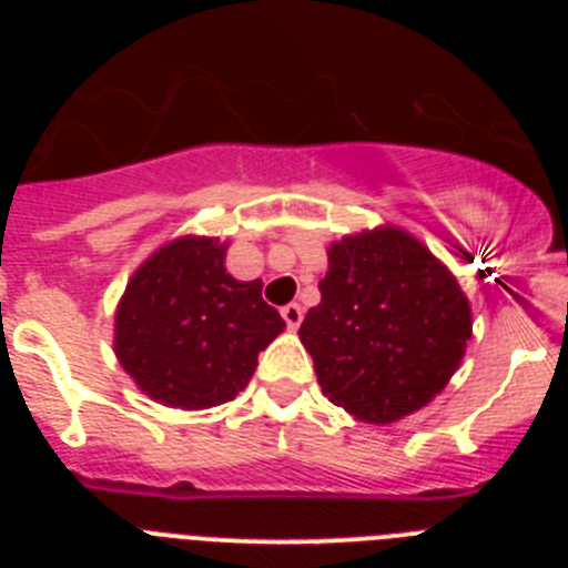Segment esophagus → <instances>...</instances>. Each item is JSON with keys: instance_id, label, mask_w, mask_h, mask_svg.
<instances>
[{"instance_id": "obj_1", "label": "esophagus", "mask_w": 568, "mask_h": 568, "mask_svg": "<svg viewBox=\"0 0 568 568\" xmlns=\"http://www.w3.org/2000/svg\"><path fill=\"white\" fill-rule=\"evenodd\" d=\"M281 318L287 321L290 329H298L301 321H304V310L298 304H287V307H281Z\"/></svg>"}]
</instances>
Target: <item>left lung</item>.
I'll return each mask as SVG.
<instances>
[{"mask_svg": "<svg viewBox=\"0 0 568 568\" xmlns=\"http://www.w3.org/2000/svg\"><path fill=\"white\" fill-rule=\"evenodd\" d=\"M321 304L301 344L329 400L364 424H395L440 395L471 338L458 278L395 224L344 235L327 250Z\"/></svg>", "mask_w": 568, "mask_h": 568, "instance_id": "obj_1", "label": "left lung"}]
</instances>
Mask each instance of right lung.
Returning <instances> with one entry per match:
<instances>
[{"label": "right lung", "mask_w": 568, "mask_h": 568, "mask_svg": "<svg viewBox=\"0 0 568 568\" xmlns=\"http://www.w3.org/2000/svg\"><path fill=\"white\" fill-rule=\"evenodd\" d=\"M230 241L179 235L135 267L113 321V353L150 400L210 409L250 384L258 353L284 333L261 278L227 273Z\"/></svg>", "instance_id": "obj_1"}]
</instances>
